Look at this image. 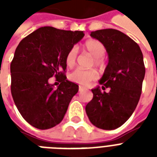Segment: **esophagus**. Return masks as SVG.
Instances as JSON below:
<instances>
[{"instance_id":"34e87169","label":"esophagus","mask_w":157,"mask_h":157,"mask_svg":"<svg viewBox=\"0 0 157 157\" xmlns=\"http://www.w3.org/2000/svg\"><path fill=\"white\" fill-rule=\"evenodd\" d=\"M86 90V89L82 87V86H80V87H79V92H83V91H85Z\"/></svg>"}]
</instances>
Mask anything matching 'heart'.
I'll return each mask as SVG.
<instances>
[{"label":"heart","mask_w":157,"mask_h":157,"mask_svg":"<svg viewBox=\"0 0 157 157\" xmlns=\"http://www.w3.org/2000/svg\"><path fill=\"white\" fill-rule=\"evenodd\" d=\"M83 50L94 57L93 63L96 66H102L103 64V56L106 53V47L103 42L96 39H90L86 40L83 45ZM77 59V49L72 47L68 50L65 56V63L69 67H73L76 64ZM98 74L94 70H82L76 69L70 75L69 79L72 82L80 84L82 86H87L91 81L95 80Z\"/></svg>","instance_id":"heart-1"}]
</instances>
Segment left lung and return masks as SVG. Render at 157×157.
I'll return each instance as SVG.
<instances>
[{"instance_id":"obj_1","label":"left lung","mask_w":157,"mask_h":157,"mask_svg":"<svg viewBox=\"0 0 157 157\" xmlns=\"http://www.w3.org/2000/svg\"><path fill=\"white\" fill-rule=\"evenodd\" d=\"M93 38L103 43L108 54V64L99 83L91 90L92 100L86 112L90 122L99 129L112 130L121 126L136 108L145 76L144 57L134 40L116 29L92 32Z\"/></svg>"}]
</instances>
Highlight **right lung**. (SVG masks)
I'll return each instance as SVG.
<instances>
[{"label":"right lung","mask_w":157,"mask_h":157,"mask_svg":"<svg viewBox=\"0 0 157 157\" xmlns=\"http://www.w3.org/2000/svg\"><path fill=\"white\" fill-rule=\"evenodd\" d=\"M85 36L81 31L42 27L23 38L10 64L11 94L31 125L48 129L63 121L78 86L67 80L65 56ZM55 76L57 89L48 83Z\"/></svg>","instance_id":"add662e5"}]
</instances>
